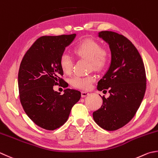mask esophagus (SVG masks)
Segmentation results:
<instances>
[{
  "mask_svg": "<svg viewBox=\"0 0 158 158\" xmlns=\"http://www.w3.org/2000/svg\"><path fill=\"white\" fill-rule=\"evenodd\" d=\"M89 94V92H87V91H82L81 92V96H82V98L87 96Z\"/></svg>",
  "mask_w": 158,
  "mask_h": 158,
  "instance_id": "34e87169",
  "label": "esophagus"
}]
</instances>
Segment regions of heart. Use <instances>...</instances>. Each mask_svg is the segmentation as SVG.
I'll use <instances>...</instances> for the list:
<instances>
[{
  "label": "heart",
  "instance_id": "b5f03b06",
  "mask_svg": "<svg viewBox=\"0 0 158 158\" xmlns=\"http://www.w3.org/2000/svg\"><path fill=\"white\" fill-rule=\"evenodd\" d=\"M73 53L77 58L88 60L89 68L95 71H100L107 66L110 60L109 49L93 38H85L76 44ZM60 67L65 74H69L73 68V61L69 56L62 54L59 60ZM96 80V76H75L70 80L73 87L80 89H88Z\"/></svg>",
  "mask_w": 158,
  "mask_h": 158
}]
</instances>
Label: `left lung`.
I'll return each instance as SVG.
<instances>
[{
  "instance_id": "left-lung-1",
  "label": "left lung",
  "mask_w": 158,
  "mask_h": 158,
  "mask_svg": "<svg viewBox=\"0 0 158 158\" xmlns=\"http://www.w3.org/2000/svg\"><path fill=\"white\" fill-rule=\"evenodd\" d=\"M98 36L109 44L111 62L97 89L104 93L108 89L110 96H102V105L93 117L101 128L115 131L131 121L141 105L147 87L145 68L138 49L123 35L102 31Z\"/></svg>"
}]
</instances>
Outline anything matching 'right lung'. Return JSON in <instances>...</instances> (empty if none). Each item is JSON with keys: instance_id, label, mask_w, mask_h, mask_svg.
I'll list each match as a JSON object with an SVG mask.
<instances>
[{"instance_id": "obj_1", "label": "right lung", "mask_w": 158, "mask_h": 158, "mask_svg": "<svg viewBox=\"0 0 158 158\" xmlns=\"http://www.w3.org/2000/svg\"><path fill=\"white\" fill-rule=\"evenodd\" d=\"M76 35L41 36L20 62L18 76L20 102L28 117L46 130L53 131L63 125L71 108L81 97V93L75 89H67L60 95L53 89L54 85H65L59 60Z\"/></svg>"}]
</instances>
